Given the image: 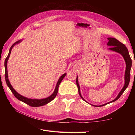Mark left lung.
Here are the masks:
<instances>
[{
  "mask_svg": "<svg viewBox=\"0 0 135 135\" xmlns=\"http://www.w3.org/2000/svg\"><path fill=\"white\" fill-rule=\"evenodd\" d=\"M108 40V42L107 43V45L109 46H111L110 48H109V50H113L114 51H116V52L118 53L119 54H121V55L124 57V59L125 61L126 62V70H125V85L124 86V87L122 89V90L119 93L118 95L117 96L116 98L114 99L113 101H111L109 103H105L104 104H103L101 105H92L94 107H101V106H104L106 104H109V103L114 102L116 101L117 100H118L120 96L122 95V94L124 93V91L127 88L128 86V85L129 84V81H130V78H131V68L132 67V60L131 59V57L129 54V51L128 50V49L127 47L125 46V45L122 44L121 42H120L118 40H117L115 38H107ZM76 85L78 86V92L79 94V96H81L82 100H84V101H85V100L83 98L82 96H81V91H80V87L78 84V76H76ZM86 102V101H85Z\"/></svg>",
  "mask_w": 135,
  "mask_h": 135,
  "instance_id": "left-lung-1",
  "label": "left lung"
}]
</instances>
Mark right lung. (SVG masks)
<instances>
[{"mask_svg":"<svg viewBox=\"0 0 135 135\" xmlns=\"http://www.w3.org/2000/svg\"><path fill=\"white\" fill-rule=\"evenodd\" d=\"M21 42V40H20V41H17L16 42L14 43V44L12 46H11L10 49L9 53H8V56L6 57V60H5L4 67H5V79H6V84L8 86V87L10 88V89L11 90V91H12V93H13L14 96H15L17 99L20 100V101H21L22 102L26 103L27 104L31 106V107H40V106L44 105L45 104H47V103H49V102H50L51 101H52V100L54 98H55L57 93H58L59 85L60 84V83H61V82L62 81V80L63 79V78H64L65 76L66 75V73L62 75H61V76L60 77L59 81L57 83L55 90H54L53 93L51 94V96H50L49 97H47V98L43 99H28V98H27V97L22 96L21 95V94H18L15 90L14 89V88L12 87V86H11V84H10V83L9 82V80H8V79L7 63L8 59L10 57L11 51V49H12V48L14 47V45L17 44H19V43Z\"/></svg>","mask_w":135,"mask_h":135,"instance_id":"1","label":"right lung"}]
</instances>
